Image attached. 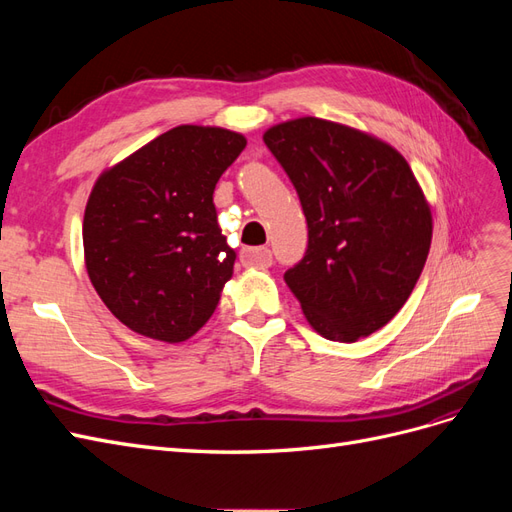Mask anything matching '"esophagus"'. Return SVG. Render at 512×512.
Instances as JSON below:
<instances>
[{
    "label": "esophagus",
    "instance_id": "obj_1",
    "mask_svg": "<svg viewBox=\"0 0 512 512\" xmlns=\"http://www.w3.org/2000/svg\"><path fill=\"white\" fill-rule=\"evenodd\" d=\"M241 262L245 267H256V269H267L273 262V254L269 247H245L241 252Z\"/></svg>",
    "mask_w": 512,
    "mask_h": 512
}]
</instances>
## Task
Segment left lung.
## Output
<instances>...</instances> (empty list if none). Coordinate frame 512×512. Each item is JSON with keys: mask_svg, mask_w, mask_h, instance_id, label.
<instances>
[{"mask_svg": "<svg viewBox=\"0 0 512 512\" xmlns=\"http://www.w3.org/2000/svg\"><path fill=\"white\" fill-rule=\"evenodd\" d=\"M262 138L307 220L305 256L284 273L307 322L346 344L382 329L431 245V211L410 164L380 138L318 117L277 123Z\"/></svg>", "mask_w": 512, "mask_h": 512, "instance_id": "obj_1", "label": "left lung"}]
</instances>
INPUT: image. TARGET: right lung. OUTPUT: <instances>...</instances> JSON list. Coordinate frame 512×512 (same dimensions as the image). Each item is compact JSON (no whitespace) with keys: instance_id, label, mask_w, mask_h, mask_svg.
I'll return each mask as SVG.
<instances>
[{"instance_id":"obj_1","label":"right lung","mask_w":512,"mask_h":512,"mask_svg":"<svg viewBox=\"0 0 512 512\" xmlns=\"http://www.w3.org/2000/svg\"><path fill=\"white\" fill-rule=\"evenodd\" d=\"M245 145L224 128L177 126L98 177L83 220L85 265L134 333L185 342L218 307L237 254L213 190Z\"/></svg>"}]
</instances>
